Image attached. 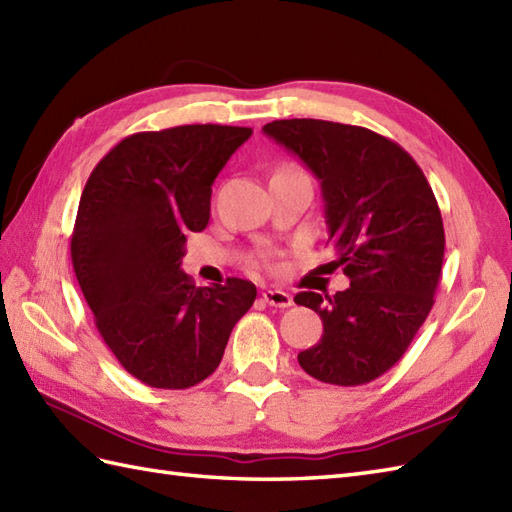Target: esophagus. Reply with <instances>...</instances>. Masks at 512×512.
I'll return each instance as SVG.
<instances>
[{
	"mask_svg": "<svg viewBox=\"0 0 512 512\" xmlns=\"http://www.w3.org/2000/svg\"><path fill=\"white\" fill-rule=\"evenodd\" d=\"M263 300L269 306H276V309H287V306L293 304L291 295L285 293V291H280V289H267V291H263Z\"/></svg>",
	"mask_w": 512,
	"mask_h": 512,
	"instance_id": "obj_1",
	"label": "esophagus"
}]
</instances>
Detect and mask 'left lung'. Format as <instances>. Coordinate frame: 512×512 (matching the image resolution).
Wrapping results in <instances>:
<instances>
[{
  "instance_id": "left-lung-1",
  "label": "left lung",
  "mask_w": 512,
  "mask_h": 512,
  "mask_svg": "<svg viewBox=\"0 0 512 512\" xmlns=\"http://www.w3.org/2000/svg\"><path fill=\"white\" fill-rule=\"evenodd\" d=\"M320 179L328 243L350 278L346 291L295 295L322 317L320 342L298 355L313 379L363 385L412 344L434 306L445 227L423 170L399 144L328 120H274L263 127Z\"/></svg>"
}]
</instances>
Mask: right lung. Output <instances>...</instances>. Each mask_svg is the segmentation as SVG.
<instances>
[{
    "label": "right lung",
    "instance_id": "right-lung-1",
    "mask_svg": "<svg viewBox=\"0 0 512 512\" xmlns=\"http://www.w3.org/2000/svg\"><path fill=\"white\" fill-rule=\"evenodd\" d=\"M249 135L223 124L133 133L85 184L72 232L76 280L120 366L151 388L208 379L256 300L249 280L195 287L179 269L186 234L210 221L214 179Z\"/></svg>",
    "mask_w": 512,
    "mask_h": 512
}]
</instances>
